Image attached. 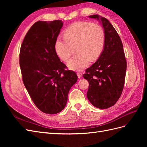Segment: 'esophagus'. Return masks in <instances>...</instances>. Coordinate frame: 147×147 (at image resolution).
I'll list each match as a JSON object with an SVG mask.
<instances>
[{
    "label": "esophagus",
    "instance_id": "1",
    "mask_svg": "<svg viewBox=\"0 0 147 147\" xmlns=\"http://www.w3.org/2000/svg\"><path fill=\"white\" fill-rule=\"evenodd\" d=\"M77 76H78V77L79 78H82V76H83V74H82L81 72H77Z\"/></svg>",
    "mask_w": 147,
    "mask_h": 147
}]
</instances>
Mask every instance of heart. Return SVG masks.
Here are the masks:
<instances>
[{
	"instance_id": "heart-1",
	"label": "heart",
	"mask_w": 147,
	"mask_h": 147,
	"mask_svg": "<svg viewBox=\"0 0 147 147\" xmlns=\"http://www.w3.org/2000/svg\"><path fill=\"white\" fill-rule=\"evenodd\" d=\"M64 38L56 40L55 49L57 55L67 61L75 47L77 54L67 63L68 67L74 70H82L99 57L105 42L104 29L100 26L90 22L78 21L73 23L64 32Z\"/></svg>"
}]
</instances>
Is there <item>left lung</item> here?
I'll use <instances>...</instances> for the list:
<instances>
[{
    "instance_id": "1",
    "label": "left lung",
    "mask_w": 147,
    "mask_h": 147,
    "mask_svg": "<svg viewBox=\"0 0 147 147\" xmlns=\"http://www.w3.org/2000/svg\"><path fill=\"white\" fill-rule=\"evenodd\" d=\"M101 23L104 30V49L98 59L83 75L89 83L87 98L96 107L108 109L121 95L126 72L122 42L108 20L98 15L89 16Z\"/></svg>"
}]
</instances>
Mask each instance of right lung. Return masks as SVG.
<instances>
[{"instance_id": "obj_1", "label": "right lung", "mask_w": 147, "mask_h": 147, "mask_svg": "<svg viewBox=\"0 0 147 147\" xmlns=\"http://www.w3.org/2000/svg\"><path fill=\"white\" fill-rule=\"evenodd\" d=\"M63 26L61 20L37 21L22 43L20 65L24 86L37 107L56 114L65 107L69 90L77 82L75 72L65 70L55 43Z\"/></svg>"}]
</instances>
